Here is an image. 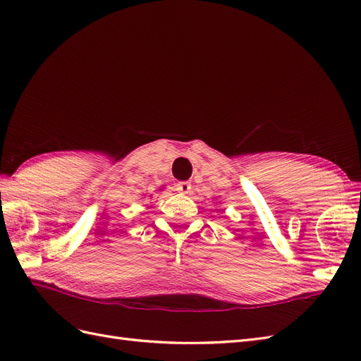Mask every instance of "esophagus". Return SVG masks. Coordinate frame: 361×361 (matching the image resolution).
<instances>
[{
    "instance_id": "obj_1",
    "label": "esophagus",
    "mask_w": 361,
    "mask_h": 361,
    "mask_svg": "<svg viewBox=\"0 0 361 361\" xmlns=\"http://www.w3.org/2000/svg\"><path fill=\"white\" fill-rule=\"evenodd\" d=\"M176 191L180 194H188L191 191V183L190 182H178Z\"/></svg>"
}]
</instances>
